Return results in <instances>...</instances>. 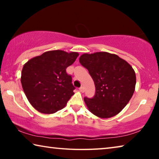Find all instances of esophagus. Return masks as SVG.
<instances>
[{
  "label": "esophagus",
  "instance_id": "obj_1",
  "mask_svg": "<svg viewBox=\"0 0 159 159\" xmlns=\"http://www.w3.org/2000/svg\"><path fill=\"white\" fill-rule=\"evenodd\" d=\"M79 90H80V91L81 93H84V91H85V88L83 87V86H81V87H80V88H79Z\"/></svg>",
  "mask_w": 159,
  "mask_h": 159
}]
</instances>
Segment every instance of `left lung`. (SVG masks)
<instances>
[{
    "label": "left lung",
    "instance_id": "obj_1",
    "mask_svg": "<svg viewBox=\"0 0 159 159\" xmlns=\"http://www.w3.org/2000/svg\"><path fill=\"white\" fill-rule=\"evenodd\" d=\"M79 61L95 85L93 98H84L88 109L102 118L118 114L134 93L136 76L133 67L118 55L106 52L83 54Z\"/></svg>",
    "mask_w": 159,
    "mask_h": 159
}]
</instances>
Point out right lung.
I'll list each match as a JSON object with an SVG mask.
<instances>
[{
    "mask_svg": "<svg viewBox=\"0 0 159 159\" xmlns=\"http://www.w3.org/2000/svg\"><path fill=\"white\" fill-rule=\"evenodd\" d=\"M78 56L77 52L48 51L24 65L21 85L28 100L37 111L53 114L65 107L75 89L72 77L66 69Z\"/></svg>",
    "mask_w": 159,
    "mask_h": 159,
    "instance_id": "obj_1",
    "label": "right lung"
}]
</instances>
